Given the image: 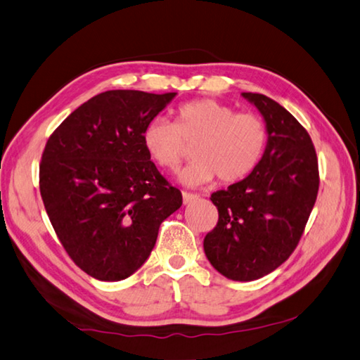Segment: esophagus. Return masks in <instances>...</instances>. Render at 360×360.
I'll return each mask as SVG.
<instances>
[{
  "instance_id": "34e87169",
  "label": "esophagus",
  "mask_w": 360,
  "mask_h": 360,
  "mask_svg": "<svg viewBox=\"0 0 360 360\" xmlns=\"http://www.w3.org/2000/svg\"><path fill=\"white\" fill-rule=\"evenodd\" d=\"M198 198H200V196L195 195V193L182 192V202H184V204H190V202H193L195 200H198Z\"/></svg>"
}]
</instances>
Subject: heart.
<instances>
[{
  "label": "heart",
  "mask_w": 360,
  "mask_h": 360,
  "mask_svg": "<svg viewBox=\"0 0 360 360\" xmlns=\"http://www.w3.org/2000/svg\"><path fill=\"white\" fill-rule=\"evenodd\" d=\"M193 143L195 160L179 173L182 184L204 186L215 176L221 184H234L260 164L269 132L260 117L237 114L231 105L209 98L181 104L174 124L159 117L142 131L146 156L167 172H174L184 159V143Z\"/></svg>",
  "instance_id": "1"
}]
</instances>
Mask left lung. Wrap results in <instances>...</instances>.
Segmentation results:
<instances>
[{"instance_id":"left-lung-1","label":"left lung","mask_w":360,"mask_h":360,"mask_svg":"<svg viewBox=\"0 0 360 360\" xmlns=\"http://www.w3.org/2000/svg\"><path fill=\"white\" fill-rule=\"evenodd\" d=\"M269 132L262 160L248 178L210 200L218 223L204 237L214 269L232 281H255L292 255L319 193V160L307 131L271 98L243 91Z\"/></svg>"}]
</instances>
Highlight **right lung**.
<instances>
[{
  "label": "right lung",
  "instance_id": "add662e5",
  "mask_svg": "<svg viewBox=\"0 0 360 360\" xmlns=\"http://www.w3.org/2000/svg\"><path fill=\"white\" fill-rule=\"evenodd\" d=\"M176 94L109 90L72 112L48 139L40 164L46 214L73 262L115 283L150 257L160 223L182 195L142 145V131Z\"/></svg>",
  "mask_w": 360,
  "mask_h": 360
}]
</instances>
